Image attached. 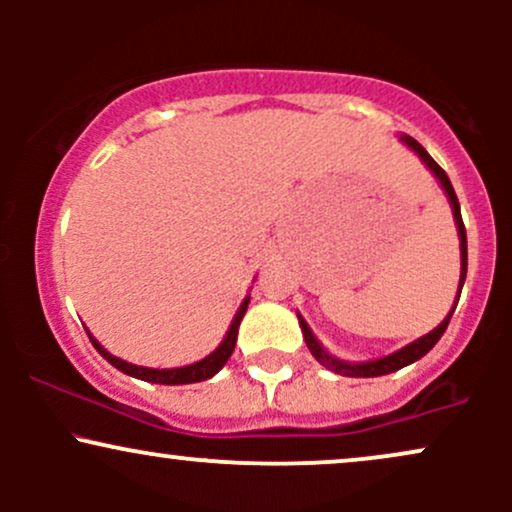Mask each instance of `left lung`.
<instances>
[{
	"mask_svg": "<svg viewBox=\"0 0 512 512\" xmlns=\"http://www.w3.org/2000/svg\"><path fill=\"white\" fill-rule=\"evenodd\" d=\"M399 139H402V142L407 144L409 149L414 151V154L426 163V168L431 170L433 175H436L438 182H440V187H443L445 195H448V199H450L452 216H455V226H457V236H460V264H462V267H460V289H457L455 305H452V310L448 313V317H445V320L440 322L436 330H431L428 334H424V337L416 339V342L407 344V346H404V349L395 351V354L383 356V358H375V361H366V363L339 361V358H334L332 354H327V351L322 349V344L315 339V334L308 327V322H305L303 317L298 315V322H301V330H303V339H305V344H308L310 354H313L317 361H320L325 368H330V370H334V373H339V375H349V378H378V375L395 373V370L409 366V363L419 361L421 356H426L428 351H431L433 346L438 344V339L443 337V332L448 330L450 317H452V313H455L457 301H460V293H462V286H464V276H467V231H464L462 214H460V202H457L455 190H452V182H450L448 175H445V170L440 168L431 156H428V151L419 142H416L414 137H409V134H402V137H399Z\"/></svg>",
	"mask_w": 512,
	"mask_h": 512,
	"instance_id": "1",
	"label": "left lung"
}]
</instances>
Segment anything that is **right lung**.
<instances>
[{
	"label": "right lung",
	"mask_w": 512,
	"mask_h": 512,
	"mask_svg": "<svg viewBox=\"0 0 512 512\" xmlns=\"http://www.w3.org/2000/svg\"><path fill=\"white\" fill-rule=\"evenodd\" d=\"M248 303H250V296L245 298L243 303H240L236 317H233L231 327H228L226 337H223V342L216 346L214 351L207 358H202V361L197 363H190V366H182V368H144V366H134V363H127L122 361V358H117L110 354V351H105L101 344L96 342V339L88 334V339H91V344L96 346V351L101 354L105 361L110 363V366H115L117 370H122V373L132 375V378H139V380H146V383H158V385H187V383H202V380H209L214 378L219 370L226 366V361L231 358L233 349H236V339H238V327H240V320H243L245 310H248Z\"/></svg>",
	"instance_id": "right-lung-1"
}]
</instances>
